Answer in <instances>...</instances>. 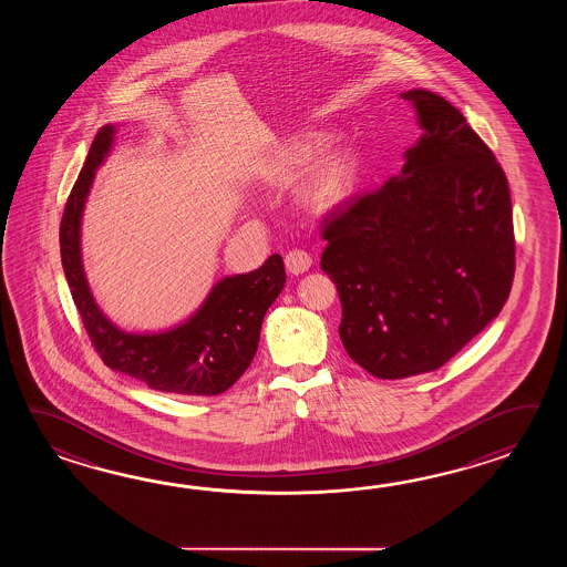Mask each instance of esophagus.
I'll use <instances>...</instances> for the list:
<instances>
[{"mask_svg": "<svg viewBox=\"0 0 567 567\" xmlns=\"http://www.w3.org/2000/svg\"><path fill=\"white\" fill-rule=\"evenodd\" d=\"M312 266V257L303 249H291L286 254V267L291 276H300Z\"/></svg>", "mask_w": 567, "mask_h": 567, "instance_id": "obj_1", "label": "esophagus"}]
</instances>
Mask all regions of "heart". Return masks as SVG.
Here are the masks:
<instances>
[{"instance_id":"obj_1","label":"heart","mask_w":567,"mask_h":567,"mask_svg":"<svg viewBox=\"0 0 567 567\" xmlns=\"http://www.w3.org/2000/svg\"><path fill=\"white\" fill-rule=\"evenodd\" d=\"M324 145L322 137L301 140L289 150L288 157L279 164L278 178L293 182L312 162L320 147ZM361 162L352 147H334L324 156L313 162L306 181L301 184V200L313 210H332L347 203L359 182Z\"/></svg>"}]
</instances>
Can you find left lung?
Returning a JSON list of instances; mask_svg holds the SVG:
<instances>
[{
	"instance_id": "8db88e82",
	"label": "left lung",
	"mask_w": 567,
	"mask_h": 567,
	"mask_svg": "<svg viewBox=\"0 0 567 567\" xmlns=\"http://www.w3.org/2000/svg\"><path fill=\"white\" fill-rule=\"evenodd\" d=\"M422 137L374 193L330 213L320 267L350 359L379 379L430 373L503 310L515 276L508 182L444 96L413 89Z\"/></svg>"
}]
</instances>
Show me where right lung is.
<instances>
[{
    "instance_id": "right-lung-1",
    "label": "right lung",
    "mask_w": 567,
    "mask_h": 567,
    "mask_svg": "<svg viewBox=\"0 0 567 567\" xmlns=\"http://www.w3.org/2000/svg\"><path fill=\"white\" fill-rule=\"evenodd\" d=\"M113 137L115 125H105L96 133L62 215V269L76 310L109 369L164 393L186 398L218 395L235 385L254 361L264 316L286 284L284 259L271 255L255 271L220 279L205 303L172 330L135 334L117 328L96 306L81 259V218L86 196Z\"/></svg>"
}]
</instances>
